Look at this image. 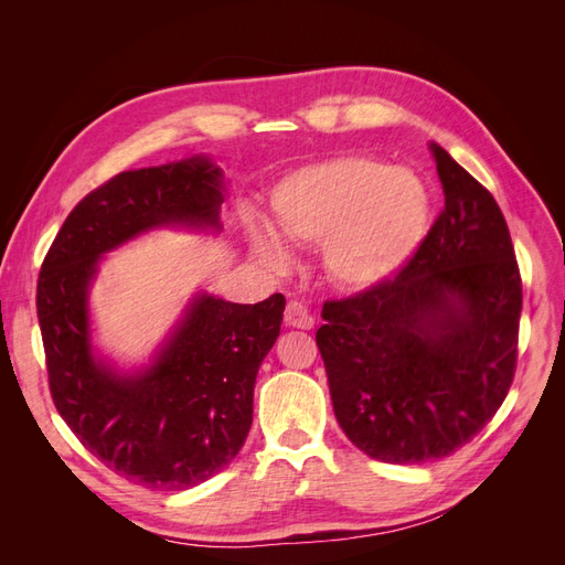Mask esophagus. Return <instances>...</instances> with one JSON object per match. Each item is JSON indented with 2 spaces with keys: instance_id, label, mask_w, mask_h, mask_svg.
<instances>
[{
  "instance_id": "obj_1",
  "label": "esophagus",
  "mask_w": 565,
  "mask_h": 565,
  "mask_svg": "<svg viewBox=\"0 0 565 565\" xmlns=\"http://www.w3.org/2000/svg\"><path fill=\"white\" fill-rule=\"evenodd\" d=\"M313 316L306 309L301 301H289L285 309V324L287 328H297V330H311L313 328Z\"/></svg>"
}]
</instances>
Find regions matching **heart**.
Returning a JSON list of instances; mask_svg holds the SVG:
<instances>
[{
    "label": "heart",
    "mask_w": 565,
    "mask_h": 565,
    "mask_svg": "<svg viewBox=\"0 0 565 565\" xmlns=\"http://www.w3.org/2000/svg\"><path fill=\"white\" fill-rule=\"evenodd\" d=\"M270 204L278 234L322 245L324 273L344 289L396 278L434 221V195L419 174L358 152L295 169L273 188ZM252 249L270 266L292 264V252L268 228L252 231Z\"/></svg>",
    "instance_id": "b5f03b06"
}]
</instances>
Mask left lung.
<instances>
[{"label":"left lung","instance_id":"8db88e82","mask_svg":"<svg viewBox=\"0 0 565 565\" xmlns=\"http://www.w3.org/2000/svg\"><path fill=\"white\" fill-rule=\"evenodd\" d=\"M446 210L396 278L324 301L316 332L341 429L388 465L448 457L514 382L521 273L498 202L431 143Z\"/></svg>","mask_w":565,"mask_h":565}]
</instances>
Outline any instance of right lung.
<instances>
[{"label": "right lung", "mask_w": 565, "mask_h": 565, "mask_svg": "<svg viewBox=\"0 0 565 565\" xmlns=\"http://www.w3.org/2000/svg\"><path fill=\"white\" fill-rule=\"evenodd\" d=\"M224 198V172L207 156L117 174L65 218L38 280L56 409L108 469L152 490L200 486L241 452L285 297L233 303L198 292L148 365L119 370L92 341L89 289L104 254L148 231L218 233Z\"/></svg>", "instance_id": "obj_1"}]
</instances>
